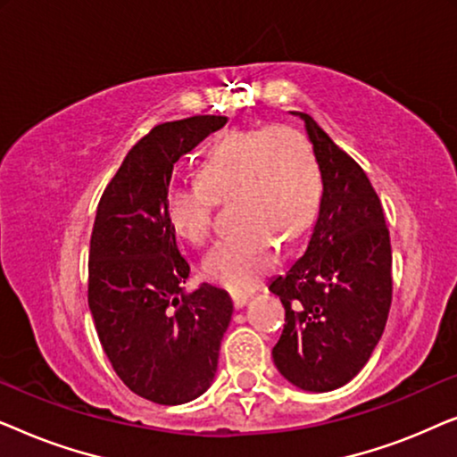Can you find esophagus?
<instances>
[{
	"mask_svg": "<svg viewBox=\"0 0 457 457\" xmlns=\"http://www.w3.org/2000/svg\"><path fill=\"white\" fill-rule=\"evenodd\" d=\"M233 303H235V308H243V305L247 303V299H249V293H233Z\"/></svg>",
	"mask_w": 457,
	"mask_h": 457,
	"instance_id": "1",
	"label": "esophagus"
}]
</instances>
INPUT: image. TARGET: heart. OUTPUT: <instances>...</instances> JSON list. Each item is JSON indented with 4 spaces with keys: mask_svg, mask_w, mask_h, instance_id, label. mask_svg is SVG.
<instances>
[{
    "mask_svg": "<svg viewBox=\"0 0 457 457\" xmlns=\"http://www.w3.org/2000/svg\"><path fill=\"white\" fill-rule=\"evenodd\" d=\"M320 170L314 147L287 124L235 129L218 137L199 162L197 180L166 193V218L179 237L210 241L218 204L233 202L241 224L204 262L205 277L233 291H247L274 264L278 239L295 241L314 222Z\"/></svg>",
    "mask_w": 457,
    "mask_h": 457,
    "instance_id": "obj_1",
    "label": "heart"
}]
</instances>
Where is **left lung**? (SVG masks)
Masks as SVG:
<instances>
[{"mask_svg": "<svg viewBox=\"0 0 457 457\" xmlns=\"http://www.w3.org/2000/svg\"><path fill=\"white\" fill-rule=\"evenodd\" d=\"M305 120L322 174L320 216L308 249L270 283L285 305V328L272 349L287 380L305 391L349 383L383 335L393 299L391 239L383 204L366 172Z\"/></svg>", "mask_w": 457, "mask_h": 457, "instance_id": "8db88e82", "label": "left lung"}]
</instances>
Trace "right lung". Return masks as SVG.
<instances>
[{
	"label": "right lung",
	"instance_id": "right-lung-1",
	"mask_svg": "<svg viewBox=\"0 0 457 457\" xmlns=\"http://www.w3.org/2000/svg\"><path fill=\"white\" fill-rule=\"evenodd\" d=\"M227 120L154 127L104 189L93 222L87 299L99 343L122 383L154 403H187L208 389L233 316L230 297L208 283L185 295L189 262L166 218L174 164Z\"/></svg>",
	"mask_w": 457,
	"mask_h": 457
}]
</instances>
